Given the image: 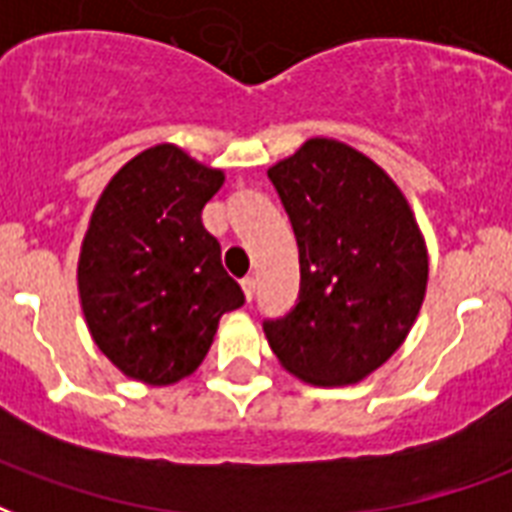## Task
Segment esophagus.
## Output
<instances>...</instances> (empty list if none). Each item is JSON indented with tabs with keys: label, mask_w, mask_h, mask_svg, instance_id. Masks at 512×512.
<instances>
[{
	"label": "esophagus",
	"mask_w": 512,
	"mask_h": 512,
	"mask_svg": "<svg viewBox=\"0 0 512 512\" xmlns=\"http://www.w3.org/2000/svg\"><path fill=\"white\" fill-rule=\"evenodd\" d=\"M241 287H244V295H246V301H252V298H255V287H257V279H255V276H246L244 282H241Z\"/></svg>",
	"instance_id": "obj_1"
}]
</instances>
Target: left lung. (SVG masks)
I'll list each match as a JSON object with an SVG mask.
<instances>
[{"mask_svg": "<svg viewBox=\"0 0 512 512\" xmlns=\"http://www.w3.org/2000/svg\"><path fill=\"white\" fill-rule=\"evenodd\" d=\"M301 263L298 304L263 331L309 385H355L399 350L420 312L429 252L385 170L331 138L268 168Z\"/></svg>", "mask_w": 512, "mask_h": 512, "instance_id": "8db88e82", "label": "left lung"}]
</instances>
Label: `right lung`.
<instances>
[{
    "instance_id": "obj_1",
    "label": "right lung",
    "mask_w": 512,
    "mask_h": 512,
    "mask_svg": "<svg viewBox=\"0 0 512 512\" xmlns=\"http://www.w3.org/2000/svg\"><path fill=\"white\" fill-rule=\"evenodd\" d=\"M225 173L173 143L140 151L102 189L78 260L81 309L102 355L132 380L198 369L219 317L244 304L203 206Z\"/></svg>"
}]
</instances>
